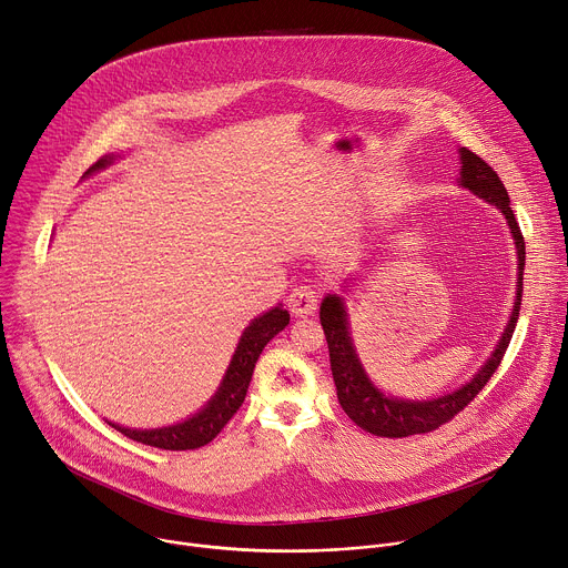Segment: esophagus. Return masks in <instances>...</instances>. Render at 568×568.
<instances>
[{
    "label": "esophagus",
    "instance_id": "esophagus-1",
    "mask_svg": "<svg viewBox=\"0 0 568 568\" xmlns=\"http://www.w3.org/2000/svg\"><path fill=\"white\" fill-rule=\"evenodd\" d=\"M318 297L321 293L311 286H297L288 295V308L295 313V316H311L318 308Z\"/></svg>",
    "mask_w": 568,
    "mask_h": 568
}]
</instances>
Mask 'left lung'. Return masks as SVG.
<instances>
[{
    "mask_svg": "<svg viewBox=\"0 0 568 568\" xmlns=\"http://www.w3.org/2000/svg\"><path fill=\"white\" fill-rule=\"evenodd\" d=\"M460 184L465 189H471V192L487 203L496 205L508 219V225L513 230L515 243H517V257H519V282H517V302L513 308L510 323L500 336V343L496 345L491 358L480 367V372L474 376V379L463 386L460 390L437 397L430 402H404V399H393L386 397L384 393L376 390L369 379L365 376L356 352L352 347L349 338V327H347V316H345V306L343 300L336 295L325 297L321 306V323L325 329V338L329 345V361H332V374H334V384L338 393V402L347 417L361 426L363 430L379 435V437H408L417 433H428L435 430L443 424L452 422L460 410H465L474 397L485 388V384L491 379V374L500 365L503 356H506V349L513 341L517 318H519V308H521V293H524V266H526V241L521 234V227L515 219V212L510 207V196L508 189L503 186L498 173L476 153L469 149H460Z\"/></svg>",
    "mask_w": 568,
    "mask_h": 568,
    "instance_id": "8db88e82",
    "label": "left lung"
}]
</instances>
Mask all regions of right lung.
Here are the masks:
<instances>
[{
    "instance_id": "add662e5",
    "label": "right lung",
    "mask_w": 568,
    "mask_h": 568,
    "mask_svg": "<svg viewBox=\"0 0 568 568\" xmlns=\"http://www.w3.org/2000/svg\"><path fill=\"white\" fill-rule=\"evenodd\" d=\"M112 160H114L112 155H103L85 171V175L112 164ZM288 321H291L288 311L282 306H275L268 313H264V316L250 323V327L243 332V336L239 341V347L232 356V363L227 367V374H225L219 393L192 419H186L175 426H166V428H153V430H133V428H123L116 424H112V426L119 433H123L125 437L138 439V443H142V445L169 449V452H186V449H199V447L210 445L212 439L223 430V426L241 408L262 349L268 345L271 338H275L288 325Z\"/></svg>"
}]
</instances>
